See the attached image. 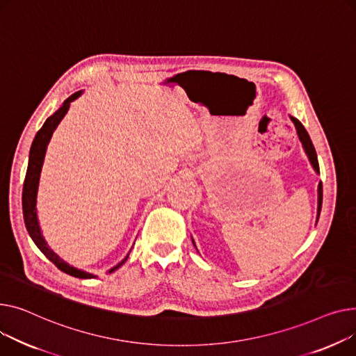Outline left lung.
<instances>
[{
  "label": "left lung",
  "mask_w": 356,
  "mask_h": 356,
  "mask_svg": "<svg viewBox=\"0 0 356 356\" xmlns=\"http://www.w3.org/2000/svg\"><path fill=\"white\" fill-rule=\"evenodd\" d=\"M291 122L295 123V128H296V132H298V136L303 145V149L309 158V162L312 165V168L315 170L316 174H319V162H318V155H316V151H315V146H313L312 140H310V136L309 134L306 132L303 124L293 116H290ZM322 197H323V193H322V182H319L318 185V216H316V222L319 220V216H321V210H322ZM193 244L195 245V241L193 240ZM197 248V247H195Z\"/></svg>",
  "instance_id": "1"
}]
</instances>
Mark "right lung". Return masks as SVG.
<instances>
[{"mask_svg":"<svg viewBox=\"0 0 356 356\" xmlns=\"http://www.w3.org/2000/svg\"><path fill=\"white\" fill-rule=\"evenodd\" d=\"M83 93V90H79L76 93H73L70 97H67L65 102H63L61 106L50 116L47 118V120L44 122L43 127L37 132L31 148H30V155H29V166H27V174H26V179H24V186H23V216H24V222H26V228L31 237V240L35 243V245L40 248V252L43 253L57 268H60L65 273L73 276V277H79V279H93L97 277L93 273H88L85 270L76 268L73 266H70L69 263H66L63 259H60L53 250L49 247L47 241L43 237V233H41V228L38 224V217H37V193H38V184H40V175H41V170H43V163H44V156H46V151L49 142L56 131V128L58 127V123L61 122V119L66 116L70 103L73 100H76L80 95ZM131 253V252H129ZM129 253L127 254L120 263H118L115 267H112L109 270V273H113L115 270H118L124 261L128 260Z\"/></svg>","mask_w":356,"mask_h":356,"instance_id":"obj_1","label":"right lung"}]
</instances>
